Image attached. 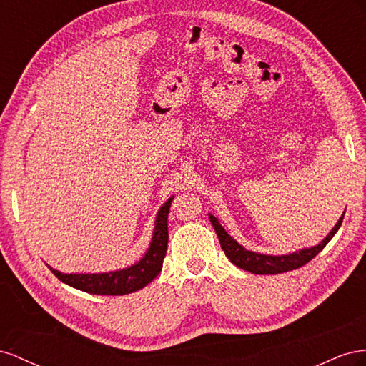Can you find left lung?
<instances>
[{
	"mask_svg": "<svg viewBox=\"0 0 366 366\" xmlns=\"http://www.w3.org/2000/svg\"><path fill=\"white\" fill-rule=\"evenodd\" d=\"M343 216H345V213L342 214L337 224L334 225L330 234L323 239L320 244L311 247V248L299 249V252L284 254V256H269V254H260V253L249 252V249H245L242 245H239L234 239L225 232L224 227L219 224L217 219L213 214H208L225 256L232 260L236 267L242 268L245 271H249V273H253V274H279V273H285V271H291V269L304 267L305 264L310 262L312 257H316L322 252V249L325 248V245L331 241L332 236L337 233V229L342 225Z\"/></svg>",
	"mask_w": 366,
	"mask_h": 366,
	"instance_id": "left-lung-1",
	"label": "left lung"
}]
</instances>
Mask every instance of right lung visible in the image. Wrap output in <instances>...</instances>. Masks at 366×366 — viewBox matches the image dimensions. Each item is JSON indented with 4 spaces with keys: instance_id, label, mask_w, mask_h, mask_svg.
Instances as JSON below:
<instances>
[{
    "instance_id": "add662e5",
    "label": "right lung",
    "mask_w": 366,
    "mask_h": 366,
    "mask_svg": "<svg viewBox=\"0 0 366 366\" xmlns=\"http://www.w3.org/2000/svg\"><path fill=\"white\" fill-rule=\"evenodd\" d=\"M172 201L173 196L158 212L150 247L139 262L129 268L99 274H64L61 271L49 267L50 271L61 282H64V284L76 290L86 291V293L90 295L122 296L144 288L162 269V262L167 253V244H169V225H167V219H169Z\"/></svg>"
}]
</instances>
